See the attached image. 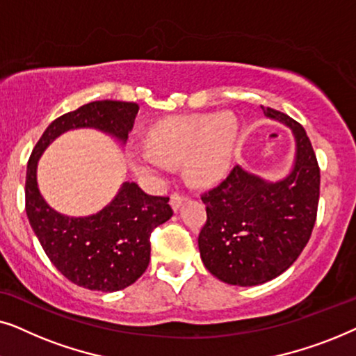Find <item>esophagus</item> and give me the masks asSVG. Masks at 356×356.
<instances>
[{"label":"esophagus","mask_w":356,"mask_h":356,"mask_svg":"<svg viewBox=\"0 0 356 356\" xmlns=\"http://www.w3.org/2000/svg\"><path fill=\"white\" fill-rule=\"evenodd\" d=\"M184 199H186V196H184V194L175 191L172 194V197H170V204H172V207L175 209V211H177V209L181 206V202L184 201Z\"/></svg>","instance_id":"esophagus-1"}]
</instances>
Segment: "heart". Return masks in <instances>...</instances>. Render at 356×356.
Masks as SVG:
<instances>
[{
	"instance_id": "1",
	"label": "heart",
	"mask_w": 356,
	"mask_h": 356,
	"mask_svg": "<svg viewBox=\"0 0 356 356\" xmlns=\"http://www.w3.org/2000/svg\"><path fill=\"white\" fill-rule=\"evenodd\" d=\"M236 139V120L228 113L168 118L152 129L149 147L138 150L133 163L139 175L157 179L170 165L184 162L194 183L209 184L228 172Z\"/></svg>"
}]
</instances>
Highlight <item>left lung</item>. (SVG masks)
<instances>
[{
	"label": "left lung",
	"instance_id": "left-lung-1",
	"mask_svg": "<svg viewBox=\"0 0 356 356\" xmlns=\"http://www.w3.org/2000/svg\"><path fill=\"white\" fill-rule=\"evenodd\" d=\"M261 108L293 131L291 173L267 183L236 165L201 194L207 212L197 238L201 259L212 275L230 285H259L285 272L308 245L318 216L321 173L308 134L289 115Z\"/></svg>",
	"mask_w": 356,
	"mask_h": 356
}]
</instances>
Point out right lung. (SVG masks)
<instances>
[{
    "mask_svg": "<svg viewBox=\"0 0 356 356\" xmlns=\"http://www.w3.org/2000/svg\"><path fill=\"white\" fill-rule=\"evenodd\" d=\"M139 105L99 100L58 116L33 147L27 163L26 212L51 264L72 284L116 291L134 284L150 261V233L173 216L168 196H150L126 181L104 211L72 218L53 211L37 188V160L53 139L72 128H99L128 138Z\"/></svg>",
    "mask_w": 356,
    "mask_h": 356,
    "instance_id": "1",
    "label": "right lung"
}]
</instances>
